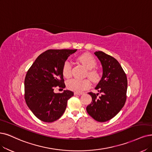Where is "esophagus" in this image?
<instances>
[{
  "mask_svg": "<svg viewBox=\"0 0 152 152\" xmlns=\"http://www.w3.org/2000/svg\"><path fill=\"white\" fill-rule=\"evenodd\" d=\"M74 94H75V95H81V94H82L83 93H81V92H75Z\"/></svg>",
  "mask_w": 152,
  "mask_h": 152,
  "instance_id": "1",
  "label": "esophagus"
}]
</instances>
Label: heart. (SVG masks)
<instances>
[{"label":"heart","mask_w":152,"mask_h":152,"mask_svg":"<svg viewBox=\"0 0 152 152\" xmlns=\"http://www.w3.org/2000/svg\"><path fill=\"white\" fill-rule=\"evenodd\" d=\"M78 59L89 69L88 75L90 79L96 82L99 79V72L94 69L97 65L96 60L93 56L89 54H83L79 56ZM63 73L66 77H69L72 75V64L69 61H66L63 66ZM66 86L69 89L76 92H81L89 88L91 83L88 79L79 80L73 78L69 80L66 83Z\"/></svg>","instance_id":"obj_1"}]
</instances>
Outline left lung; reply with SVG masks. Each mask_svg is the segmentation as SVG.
Listing matches in <instances>:
<instances>
[{
    "instance_id": "left-lung-1",
    "label": "left lung",
    "mask_w": 152,
    "mask_h": 152,
    "mask_svg": "<svg viewBox=\"0 0 152 152\" xmlns=\"http://www.w3.org/2000/svg\"><path fill=\"white\" fill-rule=\"evenodd\" d=\"M94 54L102 63L103 76L95 88L99 93H88L92 102L86 111L95 120L104 122L113 118L125 105L128 81L125 71L116 59L102 51Z\"/></svg>"
}]
</instances>
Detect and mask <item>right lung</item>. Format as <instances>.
Masks as SVG:
<instances>
[{
	"instance_id": "1",
	"label": "right lung",
	"mask_w": 152,
	"mask_h": 152,
	"mask_svg": "<svg viewBox=\"0 0 152 152\" xmlns=\"http://www.w3.org/2000/svg\"><path fill=\"white\" fill-rule=\"evenodd\" d=\"M77 49H49L39 55L27 71L24 80L26 103L38 119L51 123L63 115L74 93H54L56 87L65 88L63 66Z\"/></svg>"
}]
</instances>
